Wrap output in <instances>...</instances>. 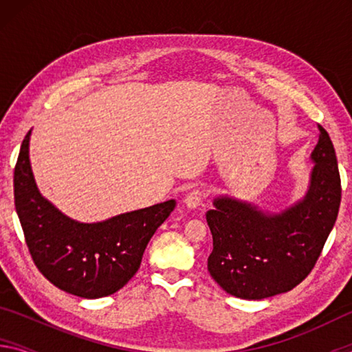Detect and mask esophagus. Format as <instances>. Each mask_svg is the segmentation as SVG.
I'll return each mask as SVG.
<instances>
[{
  "label": "esophagus",
  "instance_id": "obj_1",
  "mask_svg": "<svg viewBox=\"0 0 352 352\" xmlns=\"http://www.w3.org/2000/svg\"><path fill=\"white\" fill-rule=\"evenodd\" d=\"M201 197H204V195H201L200 189H192V190H189L186 195H184L183 204L186 205L188 208H190V210H195V208L200 206Z\"/></svg>",
  "mask_w": 352,
  "mask_h": 352
}]
</instances>
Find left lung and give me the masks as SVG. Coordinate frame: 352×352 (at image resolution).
<instances>
[{"instance_id": "obj_1", "label": "left lung", "mask_w": 352, "mask_h": 352, "mask_svg": "<svg viewBox=\"0 0 352 352\" xmlns=\"http://www.w3.org/2000/svg\"><path fill=\"white\" fill-rule=\"evenodd\" d=\"M311 153L314 168L302 199L279 212L230 195L206 212L212 234L208 272L226 294L264 300L300 284L320 258L337 220L342 186L332 141L323 127Z\"/></svg>"}]
</instances>
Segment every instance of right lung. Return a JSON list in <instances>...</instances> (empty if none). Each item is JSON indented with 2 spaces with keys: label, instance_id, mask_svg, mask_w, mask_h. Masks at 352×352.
Segmentation results:
<instances>
[{
  "label": "right lung",
  "instance_id": "add662e5",
  "mask_svg": "<svg viewBox=\"0 0 352 352\" xmlns=\"http://www.w3.org/2000/svg\"><path fill=\"white\" fill-rule=\"evenodd\" d=\"M29 130L14 172L15 210L32 259L47 281L67 294L96 300L122 289L138 272L142 254L175 200L79 222L52 205L37 188L29 160Z\"/></svg>",
  "mask_w": 352,
  "mask_h": 352
}]
</instances>
